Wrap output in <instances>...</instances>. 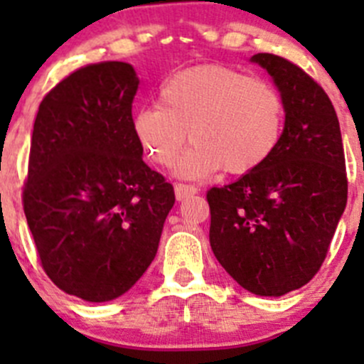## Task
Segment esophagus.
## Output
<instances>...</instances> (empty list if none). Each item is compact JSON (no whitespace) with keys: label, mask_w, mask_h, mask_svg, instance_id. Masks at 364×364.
Masks as SVG:
<instances>
[{"label":"esophagus","mask_w":364,"mask_h":364,"mask_svg":"<svg viewBox=\"0 0 364 364\" xmlns=\"http://www.w3.org/2000/svg\"><path fill=\"white\" fill-rule=\"evenodd\" d=\"M174 193H176V199L183 200V199H186V197H190V196H196L197 188L193 185H185V183H178V185L174 186Z\"/></svg>","instance_id":"1"}]
</instances>
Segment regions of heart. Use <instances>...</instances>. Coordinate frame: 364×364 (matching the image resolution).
I'll return each instance as SVG.
<instances>
[{"mask_svg": "<svg viewBox=\"0 0 364 364\" xmlns=\"http://www.w3.org/2000/svg\"><path fill=\"white\" fill-rule=\"evenodd\" d=\"M132 128L144 155L159 167L178 160L176 174L200 179L223 168L248 174L271 159L285 128V100L269 80L223 65H199L168 75L159 105L139 109Z\"/></svg>", "mask_w": 364, "mask_h": 364, "instance_id": "1", "label": "heart"}]
</instances>
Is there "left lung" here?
Segmentation results:
<instances>
[{"label":"left lung","mask_w":364,"mask_h":364,"mask_svg":"<svg viewBox=\"0 0 364 364\" xmlns=\"http://www.w3.org/2000/svg\"><path fill=\"white\" fill-rule=\"evenodd\" d=\"M285 100L271 159L205 196L209 243L223 269L257 296H284L321 269L347 204L340 123L326 91L282 56H252Z\"/></svg>","instance_id":"obj_1"}]
</instances>
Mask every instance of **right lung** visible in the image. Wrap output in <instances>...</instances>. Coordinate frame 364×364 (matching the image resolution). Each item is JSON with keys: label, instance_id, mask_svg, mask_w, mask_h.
I'll return each mask as SVG.
<instances>
[{"label": "right lung", "instance_id": "1", "mask_svg": "<svg viewBox=\"0 0 364 364\" xmlns=\"http://www.w3.org/2000/svg\"><path fill=\"white\" fill-rule=\"evenodd\" d=\"M137 87L132 65H87L43 97L33 124L26 220L47 277L91 303L144 274L176 200L134 135Z\"/></svg>", "mask_w": 364, "mask_h": 364}]
</instances>
